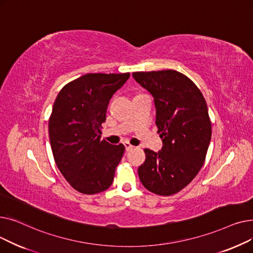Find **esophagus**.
Instances as JSON below:
<instances>
[{
	"label": "esophagus",
	"mask_w": 253,
	"mask_h": 253,
	"mask_svg": "<svg viewBox=\"0 0 253 253\" xmlns=\"http://www.w3.org/2000/svg\"><path fill=\"white\" fill-rule=\"evenodd\" d=\"M124 145H125V149H126V151H127V152H129V151H131V150H133V149H134L133 145L130 144L128 141H125V142H124Z\"/></svg>",
	"instance_id": "esophagus-1"
}]
</instances>
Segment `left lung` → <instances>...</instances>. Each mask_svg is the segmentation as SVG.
<instances>
[{
    "label": "left lung",
    "mask_w": 253,
    "mask_h": 253,
    "mask_svg": "<svg viewBox=\"0 0 253 253\" xmlns=\"http://www.w3.org/2000/svg\"><path fill=\"white\" fill-rule=\"evenodd\" d=\"M132 76L154 97L156 125L163 141L158 153L144 150L139 179L154 194L174 195L204 164L211 139L206 101L193 81L179 72H135Z\"/></svg>",
    "instance_id": "obj_1"
}]
</instances>
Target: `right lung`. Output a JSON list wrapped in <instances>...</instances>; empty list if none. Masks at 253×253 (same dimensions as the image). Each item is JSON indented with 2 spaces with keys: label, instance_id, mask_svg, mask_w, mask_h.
Masks as SVG:
<instances>
[{
  "label": "right lung",
  "instance_id": "add662e5",
  "mask_svg": "<svg viewBox=\"0 0 253 253\" xmlns=\"http://www.w3.org/2000/svg\"><path fill=\"white\" fill-rule=\"evenodd\" d=\"M130 74H87L58 93L49 119V138L64 178L82 194L108 190L125 147L100 140L101 124L114 93Z\"/></svg>",
  "mask_w": 253,
  "mask_h": 253
}]
</instances>
